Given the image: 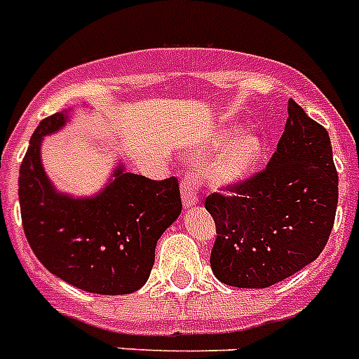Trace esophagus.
Listing matches in <instances>:
<instances>
[{
  "mask_svg": "<svg viewBox=\"0 0 359 359\" xmlns=\"http://www.w3.org/2000/svg\"><path fill=\"white\" fill-rule=\"evenodd\" d=\"M180 191H182V203H184V208H191L199 203V191L201 184L199 180L195 177H186L182 180V186H180Z\"/></svg>",
  "mask_w": 359,
  "mask_h": 359,
  "instance_id": "obj_1",
  "label": "esophagus"
}]
</instances>
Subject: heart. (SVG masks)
I'll use <instances>...</instances> for the list:
<instances>
[{
    "instance_id": "heart-1",
    "label": "heart",
    "mask_w": 359,
    "mask_h": 359,
    "mask_svg": "<svg viewBox=\"0 0 359 359\" xmlns=\"http://www.w3.org/2000/svg\"><path fill=\"white\" fill-rule=\"evenodd\" d=\"M226 136H219L212 142V147H217L225 142ZM264 156V142L258 134L241 133L215 154L210 164L206 177L212 184L219 188H232L241 184L258 170Z\"/></svg>"
}]
</instances>
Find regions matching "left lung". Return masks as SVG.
<instances>
[{"mask_svg":"<svg viewBox=\"0 0 359 359\" xmlns=\"http://www.w3.org/2000/svg\"><path fill=\"white\" fill-rule=\"evenodd\" d=\"M287 114L267 168L234 186L232 195L206 197L217 232L210 265L226 285L264 290L295 275L317 260L334 226L330 136L293 99Z\"/></svg>","mask_w":359,"mask_h":359,"instance_id":"8db88e82","label":"left lung"}]
</instances>
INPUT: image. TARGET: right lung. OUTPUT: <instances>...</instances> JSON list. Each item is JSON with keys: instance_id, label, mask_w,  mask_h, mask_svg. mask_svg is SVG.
Returning a JSON list of instances; mask_svg holds the SVG:
<instances>
[{"instance_id": "add662e5", "label": "right lung", "mask_w": 359, "mask_h": 359, "mask_svg": "<svg viewBox=\"0 0 359 359\" xmlns=\"http://www.w3.org/2000/svg\"><path fill=\"white\" fill-rule=\"evenodd\" d=\"M68 119L69 110L53 114L31 136L18 179L23 232L40 264L60 280L97 295H129L147 282L156 241L180 215L179 180H151L118 164L95 195L58 191L40 151L43 136Z\"/></svg>"}]
</instances>
